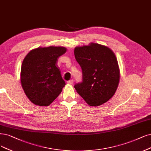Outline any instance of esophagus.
Masks as SVG:
<instances>
[{"label":"esophagus","instance_id":"1","mask_svg":"<svg viewBox=\"0 0 151 151\" xmlns=\"http://www.w3.org/2000/svg\"><path fill=\"white\" fill-rule=\"evenodd\" d=\"M73 80H69L67 81V84H68V85H73Z\"/></svg>","mask_w":151,"mask_h":151}]
</instances>
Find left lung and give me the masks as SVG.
<instances>
[{
  "label": "left lung",
  "mask_w": 151,
  "mask_h": 151,
  "mask_svg": "<svg viewBox=\"0 0 151 151\" xmlns=\"http://www.w3.org/2000/svg\"><path fill=\"white\" fill-rule=\"evenodd\" d=\"M74 54L83 72V81L75 85L76 92L91 106H98L113 96L120 71L118 60L109 48L96 43L76 47Z\"/></svg>",
  "instance_id": "8db88e82"
}]
</instances>
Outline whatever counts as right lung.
Here are the masks:
<instances>
[{"mask_svg": "<svg viewBox=\"0 0 151 151\" xmlns=\"http://www.w3.org/2000/svg\"><path fill=\"white\" fill-rule=\"evenodd\" d=\"M66 52L64 47L50 46L32 50L24 58L20 81L30 101L40 106H48L65 86L57 66L58 58Z\"/></svg>", "mask_w": 151, "mask_h": 151, "instance_id": "add662e5", "label": "right lung"}]
</instances>
